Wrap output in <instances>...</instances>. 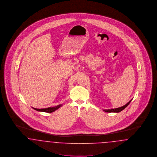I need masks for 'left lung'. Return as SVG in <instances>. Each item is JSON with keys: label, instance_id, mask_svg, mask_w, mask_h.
<instances>
[{"label": "left lung", "instance_id": "8db88e82", "mask_svg": "<svg viewBox=\"0 0 157 157\" xmlns=\"http://www.w3.org/2000/svg\"><path fill=\"white\" fill-rule=\"evenodd\" d=\"M132 101V100H131L129 102H128L126 105H124L123 106H121L120 107H117V108H115V109H104L103 111L106 112H109V113H111V112H113V113H119L120 112H121L122 110H123L124 109H125L126 107H127L129 104L130 103V102Z\"/></svg>", "mask_w": 157, "mask_h": 157}]
</instances>
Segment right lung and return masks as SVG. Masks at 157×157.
<instances>
[{"label":"right lung","mask_w":157,"mask_h":157,"mask_svg":"<svg viewBox=\"0 0 157 157\" xmlns=\"http://www.w3.org/2000/svg\"><path fill=\"white\" fill-rule=\"evenodd\" d=\"M63 106L62 104L61 105H57L56 106H54V107H47V108H44V109H36V108H33L34 110H37L38 112H47V113H52V112H54V111L57 110V109H58L59 108Z\"/></svg>","instance_id":"1"}]
</instances>
